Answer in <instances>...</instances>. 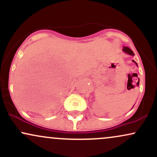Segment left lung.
I'll return each mask as SVG.
<instances>
[{
  "instance_id": "left-lung-1",
  "label": "left lung",
  "mask_w": 157,
  "mask_h": 157,
  "mask_svg": "<svg viewBox=\"0 0 157 157\" xmlns=\"http://www.w3.org/2000/svg\"><path fill=\"white\" fill-rule=\"evenodd\" d=\"M122 50H123V52H125V53H128V55H134V52H133V51L130 48H128V47H125V46H123V48H122ZM134 61V63L136 65V66H137V63H136V62H135L134 60H133Z\"/></svg>"
}]
</instances>
